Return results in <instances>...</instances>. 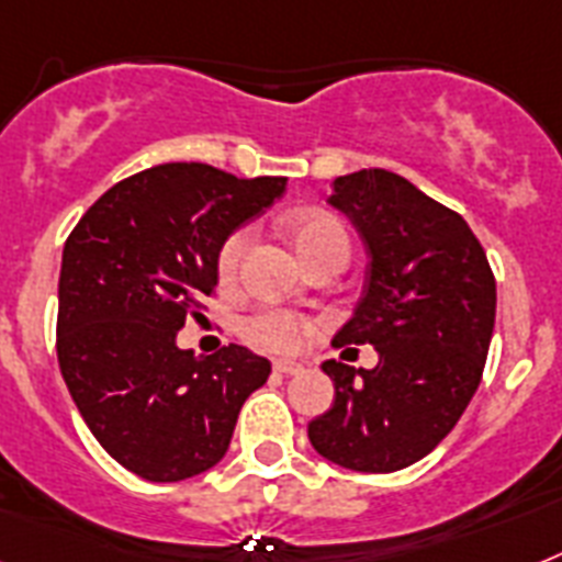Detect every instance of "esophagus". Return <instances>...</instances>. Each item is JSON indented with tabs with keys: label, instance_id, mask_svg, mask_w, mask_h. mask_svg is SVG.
Segmentation results:
<instances>
[{
	"label": "esophagus",
	"instance_id": "1",
	"mask_svg": "<svg viewBox=\"0 0 562 562\" xmlns=\"http://www.w3.org/2000/svg\"><path fill=\"white\" fill-rule=\"evenodd\" d=\"M273 371H277V374H300V371H303V366H300V362H291V360H277L273 362Z\"/></svg>",
	"mask_w": 562,
	"mask_h": 562
}]
</instances>
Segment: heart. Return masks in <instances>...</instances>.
I'll use <instances>...</instances> for the list:
<instances>
[{
  "instance_id": "heart-1",
  "label": "heart",
  "mask_w": 562,
  "mask_h": 562,
  "mask_svg": "<svg viewBox=\"0 0 562 562\" xmlns=\"http://www.w3.org/2000/svg\"><path fill=\"white\" fill-rule=\"evenodd\" d=\"M289 237L294 243L296 254L303 257L308 268L319 266L323 259L346 257L351 254V243L337 216L328 211L308 209L300 211L289 220ZM251 245V228L231 231L223 239L220 251H216V277L223 285H231L237 280L243 257ZM239 334L248 342L277 353H294L305 346L314 334V323L305 314H296L291 308H277V305H262L251 311L248 317L239 323Z\"/></svg>"
}]
</instances>
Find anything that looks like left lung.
Listing matches in <instances>:
<instances>
[{
    "label": "left lung",
    "mask_w": 562,
    "mask_h": 562,
    "mask_svg": "<svg viewBox=\"0 0 562 562\" xmlns=\"http://www.w3.org/2000/svg\"><path fill=\"white\" fill-rule=\"evenodd\" d=\"M328 196L369 248V277L334 348L374 346V369L328 360L334 405L308 423L331 463L389 474L457 426L483 380L497 289L465 220L383 168L334 179ZM357 351V348H346Z\"/></svg>",
    "instance_id": "8db88e82"
}]
</instances>
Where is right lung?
Returning a JSON list of instances; mask_svg holds the SVG:
<instances>
[{"label": "right lung", "mask_w": 562, "mask_h": 562, "mask_svg": "<svg viewBox=\"0 0 562 562\" xmlns=\"http://www.w3.org/2000/svg\"><path fill=\"white\" fill-rule=\"evenodd\" d=\"M285 177L239 179L168 162L122 179L65 239L56 357L99 446L150 483H177L225 457L239 408L271 362L243 346L177 348L216 289V251L268 209Z\"/></svg>", "instance_id": "1"}]
</instances>
